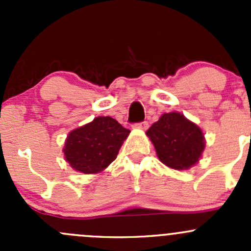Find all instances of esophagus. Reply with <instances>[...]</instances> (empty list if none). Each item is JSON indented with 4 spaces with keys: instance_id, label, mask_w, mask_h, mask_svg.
Segmentation results:
<instances>
[{
    "instance_id": "34e87169",
    "label": "esophagus",
    "mask_w": 251,
    "mask_h": 251,
    "mask_svg": "<svg viewBox=\"0 0 251 251\" xmlns=\"http://www.w3.org/2000/svg\"><path fill=\"white\" fill-rule=\"evenodd\" d=\"M135 127H137V128H141V130H147V128H148V123H147V121H141V123H137V124H135Z\"/></svg>"
}]
</instances>
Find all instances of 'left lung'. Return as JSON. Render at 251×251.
I'll list each match as a JSON object with an SVG mask.
<instances>
[{
	"instance_id": "8db88e82",
	"label": "left lung",
	"mask_w": 251,
	"mask_h": 251,
	"mask_svg": "<svg viewBox=\"0 0 251 251\" xmlns=\"http://www.w3.org/2000/svg\"><path fill=\"white\" fill-rule=\"evenodd\" d=\"M146 133L161 163L175 170L193 166L204 151L201 130L179 113L164 114Z\"/></svg>"
}]
</instances>
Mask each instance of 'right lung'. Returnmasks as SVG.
I'll return each instance as SVG.
<instances>
[{"instance_id":"1","label":"right lung","mask_w":251,"mask_h":251,"mask_svg":"<svg viewBox=\"0 0 251 251\" xmlns=\"http://www.w3.org/2000/svg\"><path fill=\"white\" fill-rule=\"evenodd\" d=\"M130 130L110 116H98L92 123L72 131L65 142V159L83 174L104 170L116 159Z\"/></svg>"}]
</instances>
